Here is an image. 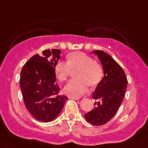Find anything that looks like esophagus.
Wrapping results in <instances>:
<instances>
[{"label":"esophagus","instance_id":"34e87169","mask_svg":"<svg viewBox=\"0 0 148 148\" xmlns=\"http://www.w3.org/2000/svg\"><path fill=\"white\" fill-rule=\"evenodd\" d=\"M69 99H74V100H79V98H77V97H69Z\"/></svg>","mask_w":148,"mask_h":148}]
</instances>
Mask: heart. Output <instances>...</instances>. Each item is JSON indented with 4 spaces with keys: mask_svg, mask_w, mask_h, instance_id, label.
<instances>
[{
    "mask_svg": "<svg viewBox=\"0 0 148 148\" xmlns=\"http://www.w3.org/2000/svg\"><path fill=\"white\" fill-rule=\"evenodd\" d=\"M78 79L69 82L64 88L66 95L73 97H80L87 92L89 84H97L102 77V67L95 60L82 52H74L68 56V62L60 60L55 64L54 71L57 78L64 82L68 79L71 69H78Z\"/></svg>",
    "mask_w": 148,
    "mask_h": 148,
    "instance_id": "obj_1",
    "label": "heart"
}]
</instances>
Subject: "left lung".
Here are the masks:
<instances>
[{
  "mask_svg": "<svg viewBox=\"0 0 148 148\" xmlns=\"http://www.w3.org/2000/svg\"><path fill=\"white\" fill-rule=\"evenodd\" d=\"M102 64L104 77L92 94L95 109L84 114L89 123L99 126L108 122L118 110L125 95L127 79L125 71L113 58L103 51H92Z\"/></svg>",
  "mask_w": 148,
  "mask_h": 148,
  "instance_id": "left-lung-1",
  "label": "left lung"
}]
</instances>
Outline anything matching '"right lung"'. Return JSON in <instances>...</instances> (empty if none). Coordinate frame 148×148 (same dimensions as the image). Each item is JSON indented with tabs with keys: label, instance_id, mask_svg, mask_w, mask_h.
<instances>
[{
	"label": "right lung",
	"instance_id": "obj_1",
	"mask_svg": "<svg viewBox=\"0 0 148 148\" xmlns=\"http://www.w3.org/2000/svg\"><path fill=\"white\" fill-rule=\"evenodd\" d=\"M59 49H46L25 64L21 72L20 86L25 105L31 115L44 122L59 115L68 98L56 96L60 87L56 82L55 64L60 59Z\"/></svg>",
	"mask_w": 148,
	"mask_h": 148
}]
</instances>
